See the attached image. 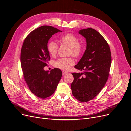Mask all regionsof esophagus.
<instances>
[{
	"label": "esophagus",
	"instance_id": "34e87169",
	"mask_svg": "<svg viewBox=\"0 0 131 131\" xmlns=\"http://www.w3.org/2000/svg\"><path fill=\"white\" fill-rule=\"evenodd\" d=\"M62 73H63V74H67V73H68L67 72L65 71H62Z\"/></svg>",
	"mask_w": 131,
	"mask_h": 131
}]
</instances>
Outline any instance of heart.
<instances>
[{"label": "heart", "instance_id": "1", "mask_svg": "<svg viewBox=\"0 0 131 131\" xmlns=\"http://www.w3.org/2000/svg\"><path fill=\"white\" fill-rule=\"evenodd\" d=\"M59 41L70 48V54L75 57H78L82 53L83 47L81 43L78 42L77 37L70 33H67L61 36ZM58 46L57 43L53 41H50L47 45L48 52L52 56H54L57 52ZM74 64V61L72 58H61L54 63L55 67L62 70H67L70 67Z\"/></svg>", "mask_w": 131, "mask_h": 131}]
</instances>
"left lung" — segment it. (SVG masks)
<instances>
[{"instance_id":"8db88e82","label":"left lung","mask_w":131,"mask_h":131,"mask_svg":"<svg viewBox=\"0 0 131 131\" xmlns=\"http://www.w3.org/2000/svg\"><path fill=\"white\" fill-rule=\"evenodd\" d=\"M79 33L86 39V48L82 57L74 66L82 71L71 74L74 80L71 84L73 96L86 102L94 99L105 86L111 62L109 45L96 30L88 28Z\"/></svg>"}]
</instances>
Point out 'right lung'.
<instances>
[{
  "label": "right lung",
  "mask_w": 131,
  "mask_h": 131,
  "mask_svg": "<svg viewBox=\"0 0 131 131\" xmlns=\"http://www.w3.org/2000/svg\"><path fill=\"white\" fill-rule=\"evenodd\" d=\"M58 32L62 31L51 26L39 27L27 35L22 45L21 63L24 79L31 92L40 99L53 94L62 76L59 68L53 69L50 72L44 70L50 60L48 41Z\"/></svg>",
  "instance_id": "right-lung-1"
}]
</instances>
